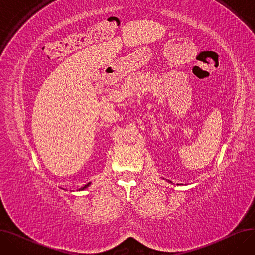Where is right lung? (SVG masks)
I'll return each instance as SVG.
<instances>
[{"instance_id": "1", "label": "right lung", "mask_w": 255, "mask_h": 255, "mask_svg": "<svg viewBox=\"0 0 255 255\" xmlns=\"http://www.w3.org/2000/svg\"><path fill=\"white\" fill-rule=\"evenodd\" d=\"M90 184H91V183H88V184H87V185H85V186H84V187H82V188H79V190H84V189H85V188H87V187H88V186H89V185H90Z\"/></svg>"}]
</instances>
